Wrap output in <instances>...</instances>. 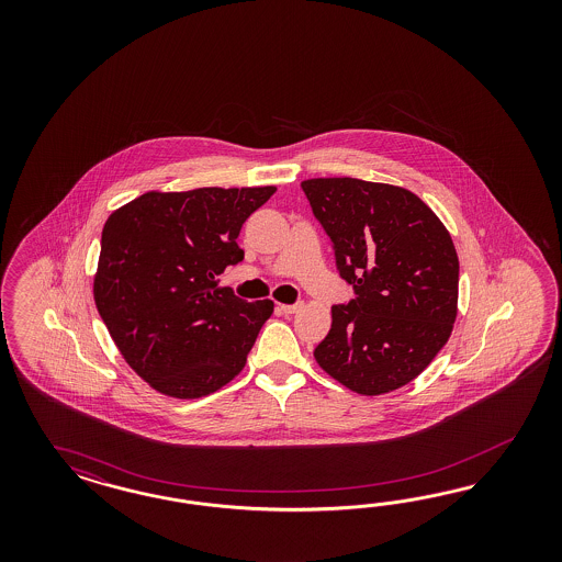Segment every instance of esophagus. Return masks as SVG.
Wrapping results in <instances>:
<instances>
[{
	"label": "esophagus",
	"mask_w": 562,
	"mask_h": 562,
	"mask_svg": "<svg viewBox=\"0 0 562 562\" xmlns=\"http://www.w3.org/2000/svg\"><path fill=\"white\" fill-rule=\"evenodd\" d=\"M303 308V303H296V305H278V311L280 313H286V315H292V313H296V311H301Z\"/></svg>",
	"instance_id": "1"
}]
</instances>
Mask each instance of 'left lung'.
<instances>
[{"instance_id":"8db88e82","label":"left lung","mask_w":562,"mask_h":562,"mask_svg":"<svg viewBox=\"0 0 562 562\" xmlns=\"http://www.w3.org/2000/svg\"><path fill=\"white\" fill-rule=\"evenodd\" d=\"M331 238L340 276L357 290L331 306L315 360L360 395L414 381L449 340L458 317L460 259L439 216L408 189L352 177L301 183Z\"/></svg>"}]
</instances>
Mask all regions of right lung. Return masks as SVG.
Returning <instances> with one entry per match:
<instances>
[{
    "label": "right lung",
    "mask_w": 562,
    "mask_h": 562,
    "mask_svg": "<svg viewBox=\"0 0 562 562\" xmlns=\"http://www.w3.org/2000/svg\"><path fill=\"white\" fill-rule=\"evenodd\" d=\"M273 191H148L104 222L94 303L121 357L156 392L198 400L245 369L273 303H247L218 276L243 261L240 226Z\"/></svg>",
    "instance_id": "obj_1"
}]
</instances>
